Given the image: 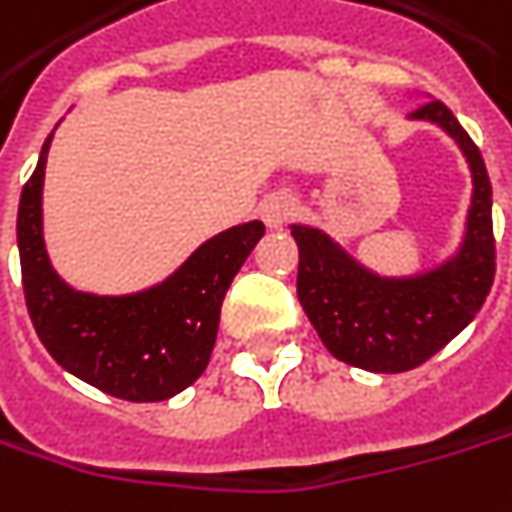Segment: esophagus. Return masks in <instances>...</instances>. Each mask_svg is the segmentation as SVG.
Segmentation results:
<instances>
[{
    "instance_id": "1",
    "label": "esophagus",
    "mask_w": 512,
    "mask_h": 512,
    "mask_svg": "<svg viewBox=\"0 0 512 512\" xmlns=\"http://www.w3.org/2000/svg\"><path fill=\"white\" fill-rule=\"evenodd\" d=\"M296 210H299V204L294 201V195H288V192H273L268 195L265 201H262V207H259V213H262V221L268 224V227H285L291 218L296 216Z\"/></svg>"
}]
</instances>
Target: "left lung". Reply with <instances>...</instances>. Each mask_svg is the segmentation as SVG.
I'll list each match as a JSON object with an SVG mask.
<instances>
[{"instance_id": "8db88e82", "label": "left lung", "mask_w": 512, "mask_h": 512, "mask_svg": "<svg viewBox=\"0 0 512 512\" xmlns=\"http://www.w3.org/2000/svg\"><path fill=\"white\" fill-rule=\"evenodd\" d=\"M412 117L444 126L473 169V207L458 256L415 279H380L354 265L320 230L291 227L299 244L296 294L325 348L348 366L397 374L423 366L481 311L496 276L493 187L484 158L441 100Z\"/></svg>"}]
</instances>
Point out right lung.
Returning a JSON list of instances; mask_svg holds the SVG:
<instances>
[{
    "label": "right lung",
    "instance_id": "obj_1",
    "mask_svg": "<svg viewBox=\"0 0 512 512\" xmlns=\"http://www.w3.org/2000/svg\"><path fill=\"white\" fill-rule=\"evenodd\" d=\"M51 138L22 187L16 242L31 322L48 354L120 400L152 403L184 392L207 369L221 302L244 259L265 236L262 221L218 233L143 294L94 296L68 288L54 273L42 242V178Z\"/></svg>",
    "mask_w": 512,
    "mask_h": 512
}]
</instances>
